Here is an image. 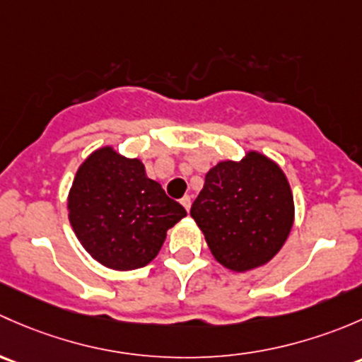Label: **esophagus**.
<instances>
[{"label": "esophagus", "mask_w": 362, "mask_h": 362, "mask_svg": "<svg viewBox=\"0 0 362 362\" xmlns=\"http://www.w3.org/2000/svg\"><path fill=\"white\" fill-rule=\"evenodd\" d=\"M181 206L186 209V211H189V207H192V197L189 195H185L181 199Z\"/></svg>", "instance_id": "1"}]
</instances>
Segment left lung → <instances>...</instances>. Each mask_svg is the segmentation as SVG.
I'll return each mask as SVG.
<instances>
[{
  "instance_id": "8db88e82",
  "label": "left lung",
  "mask_w": 362,
  "mask_h": 362,
  "mask_svg": "<svg viewBox=\"0 0 362 362\" xmlns=\"http://www.w3.org/2000/svg\"><path fill=\"white\" fill-rule=\"evenodd\" d=\"M192 218L223 267L245 272L270 262L293 226V193L284 173L251 151L240 162H219L206 174Z\"/></svg>"
}]
</instances>
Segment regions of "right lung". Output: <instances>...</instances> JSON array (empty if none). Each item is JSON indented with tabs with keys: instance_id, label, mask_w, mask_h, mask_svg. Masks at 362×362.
Here are the masks:
<instances>
[{
	"instance_id": "obj_1",
	"label": "right lung",
	"mask_w": 362,
	"mask_h": 362,
	"mask_svg": "<svg viewBox=\"0 0 362 362\" xmlns=\"http://www.w3.org/2000/svg\"><path fill=\"white\" fill-rule=\"evenodd\" d=\"M69 223L94 259L113 270H136L158 255L167 230L186 211L146 176L137 158L113 148L94 151L78 169Z\"/></svg>"
}]
</instances>
